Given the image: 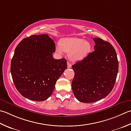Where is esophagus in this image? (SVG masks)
<instances>
[{
  "mask_svg": "<svg viewBox=\"0 0 131 131\" xmlns=\"http://www.w3.org/2000/svg\"><path fill=\"white\" fill-rule=\"evenodd\" d=\"M68 68H71V64L69 62H68Z\"/></svg>",
  "mask_w": 131,
  "mask_h": 131,
  "instance_id": "esophagus-1",
  "label": "esophagus"
}]
</instances>
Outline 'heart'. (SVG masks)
Instances as JSON below:
<instances>
[{
    "mask_svg": "<svg viewBox=\"0 0 131 131\" xmlns=\"http://www.w3.org/2000/svg\"><path fill=\"white\" fill-rule=\"evenodd\" d=\"M92 45L89 41L78 37L65 38L61 40L60 44L56 47V50L59 54L63 51L69 53V57L73 62L83 60L91 52Z\"/></svg>",
    "mask_w": 131,
    "mask_h": 131,
    "instance_id": "heart-1",
    "label": "heart"
}]
</instances>
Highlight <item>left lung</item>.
<instances>
[{"mask_svg": "<svg viewBox=\"0 0 131 131\" xmlns=\"http://www.w3.org/2000/svg\"><path fill=\"white\" fill-rule=\"evenodd\" d=\"M94 50L72 66L74 77L71 88L75 98L93 103L107 96L114 88L118 73L116 51L110 42L94 38Z\"/></svg>", "mask_w": 131, "mask_h": 131, "instance_id": "obj_1", "label": "left lung"}]
</instances>
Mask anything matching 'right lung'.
<instances>
[{"mask_svg": "<svg viewBox=\"0 0 131 131\" xmlns=\"http://www.w3.org/2000/svg\"><path fill=\"white\" fill-rule=\"evenodd\" d=\"M54 41L48 35H32L20 41L11 60L15 87L25 98L43 101L51 95L56 81L67 68L65 58L56 60Z\"/></svg>", "mask_w": 131, "mask_h": 131, "instance_id": "add662e5", "label": "right lung"}]
</instances>
